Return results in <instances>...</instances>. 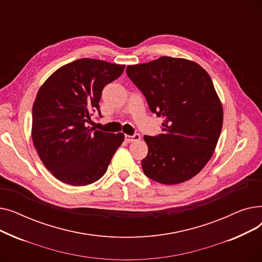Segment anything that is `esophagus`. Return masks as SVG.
<instances>
[{
    "instance_id": "esophagus-1",
    "label": "esophagus",
    "mask_w": 262,
    "mask_h": 262,
    "mask_svg": "<svg viewBox=\"0 0 262 262\" xmlns=\"http://www.w3.org/2000/svg\"><path fill=\"white\" fill-rule=\"evenodd\" d=\"M140 135L139 134H135V135H133V136H130V135H125V141L126 142H135V141H138V140H140Z\"/></svg>"
}]
</instances>
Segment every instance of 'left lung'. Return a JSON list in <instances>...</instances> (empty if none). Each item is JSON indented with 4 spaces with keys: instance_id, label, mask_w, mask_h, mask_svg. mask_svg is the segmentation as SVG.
Masks as SVG:
<instances>
[{
    "instance_id": "8db88e82",
    "label": "left lung",
    "mask_w": 262,
    "mask_h": 262,
    "mask_svg": "<svg viewBox=\"0 0 262 262\" xmlns=\"http://www.w3.org/2000/svg\"><path fill=\"white\" fill-rule=\"evenodd\" d=\"M126 73L150 112L164 118L163 134L144 136V174L163 185L191 180L211 158L223 125L222 104L209 74L194 61L168 56L127 66Z\"/></svg>"
}]
</instances>
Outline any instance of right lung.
Instances as JSON below:
<instances>
[{"mask_svg": "<svg viewBox=\"0 0 262 262\" xmlns=\"http://www.w3.org/2000/svg\"><path fill=\"white\" fill-rule=\"evenodd\" d=\"M124 64L81 58L62 66L40 87L33 105L32 138L45 167L60 182L90 185L105 174L122 133L90 128L103 88L117 79Z\"/></svg>", "mask_w": 262, "mask_h": 262, "instance_id": "add662e5", "label": "right lung"}]
</instances>
